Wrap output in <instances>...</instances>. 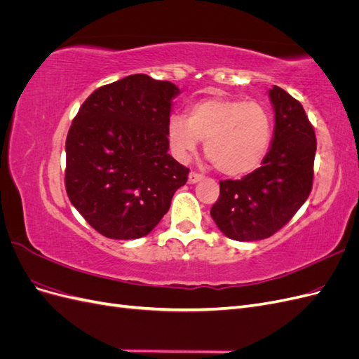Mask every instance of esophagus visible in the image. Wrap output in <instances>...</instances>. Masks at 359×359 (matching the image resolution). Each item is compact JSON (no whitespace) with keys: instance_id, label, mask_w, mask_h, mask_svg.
Wrapping results in <instances>:
<instances>
[{"instance_id":"34e87169","label":"esophagus","mask_w":359,"mask_h":359,"mask_svg":"<svg viewBox=\"0 0 359 359\" xmlns=\"http://www.w3.org/2000/svg\"><path fill=\"white\" fill-rule=\"evenodd\" d=\"M201 180H203V175H202V173H198V172H190V175H189V182H190V184H196V182H199Z\"/></svg>"}]
</instances>
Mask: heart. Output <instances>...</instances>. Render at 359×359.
Wrapping results in <instances>:
<instances>
[{
	"mask_svg": "<svg viewBox=\"0 0 359 359\" xmlns=\"http://www.w3.org/2000/svg\"><path fill=\"white\" fill-rule=\"evenodd\" d=\"M168 139L181 160L205 140V154L227 177L253 172L264 161L273 139V116L259 102L208 97L187 107L186 118L169 119Z\"/></svg>",
	"mask_w": 359,
	"mask_h": 359,
	"instance_id": "b5f03b06",
	"label": "heart"
}]
</instances>
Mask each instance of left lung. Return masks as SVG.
I'll use <instances>...</instances> for the list:
<instances>
[{
	"label": "left lung",
	"mask_w": 359,
	"mask_h": 359,
	"mask_svg": "<svg viewBox=\"0 0 359 359\" xmlns=\"http://www.w3.org/2000/svg\"><path fill=\"white\" fill-rule=\"evenodd\" d=\"M276 112L273 145L262 166L241 180L220 181L211 208L231 240L257 241L278 232L307 201L313 187L316 135L302 104L280 86L269 90Z\"/></svg>",
	"instance_id": "left-lung-1"
}]
</instances>
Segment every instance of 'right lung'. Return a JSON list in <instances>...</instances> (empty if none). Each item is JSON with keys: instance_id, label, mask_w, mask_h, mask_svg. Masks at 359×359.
Masks as SVG:
<instances>
[{"instance_id": "1", "label": "right lung", "mask_w": 359, "mask_h": 359, "mask_svg": "<svg viewBox=\"0 0 359 359\" xmlns=\"http://www.w3.org/2000/svg\"><path fill=\"white\" fill-rule=\"evenodd\" d=\"M177 85L147 74L97 88L66 139V190L91 227L112 240L148 235L190 169L168 154Z\"/></svg>"}]
</instances>
